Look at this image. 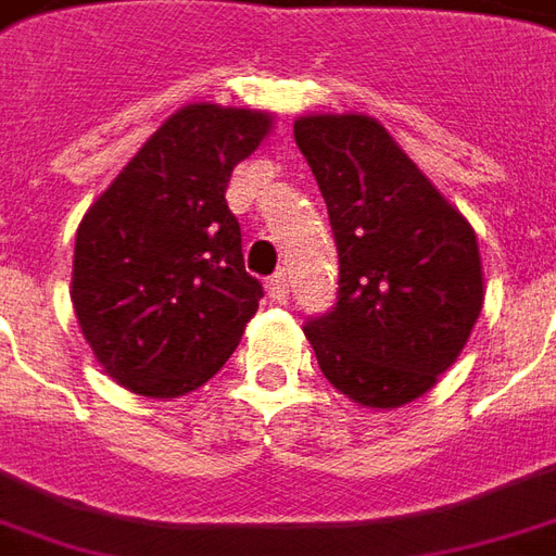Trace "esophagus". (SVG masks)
Here are the masks:
<instances>
[{"label":"esophagus","instance_id":"34e87169","mask_svg":"<svg viewBox=\"0 0 556 556\" xmlns=\"http://www.w3.org/2000/svg\"><path fill=\"white\" fill-rule=\"evenodd\" d=\"M267 298L274 301V304H286L289 301V279L277 274V277L267 282Z\"/></svg>","mask_w":556,"mask_h":556}]
</instances>
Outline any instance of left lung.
Masks as SVG:
<instances>
[{
  "mask_svg": "<svg viewBox=\"0 0 556 556\" xmlns=\"http://www.w3.org/2000/svg\"><path fill=\"white\" fill-rule=\"evenodd\" d=\"M294 141L328 204L340 289L304 333L325 379L367 409L427 394L484 304L479 240L397 141L364 114H313Z\"/></svg>",
  "mask_w": 556,
  "mask_h": 556,
  "instance_id": "1",
  "label": "left lung"
}]
</instances>
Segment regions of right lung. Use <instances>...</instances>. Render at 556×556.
<instances>
[{"label":"right lung","instance_id":"obj_1","mask_svg":"<svg viewBox=\"0 0 556 556\" xmlns=\"http://www.w3.org/2000/svg\"><path fill=\"white\" fill-rule=\"evenodd\" d=\"M270 126L265 111L186 104L84 213L72 304L116 386L180 397L238 349L265 291L243 267L225 189Z\"/></svg>","mask_w":556,"mask_h":556}]
</instances>
